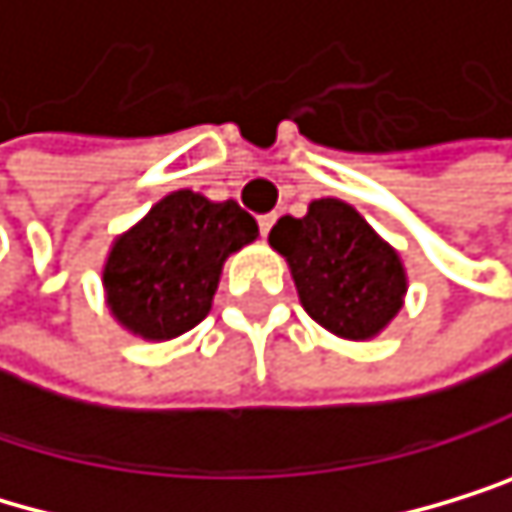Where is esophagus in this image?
I'll return each mask as SVG.
<instances>
[{
	"label": "esophagus",
	"mask_w": 512,
	"mask_h": 512,
	"mask_svg": "<svg viewBox=\"0 0 512 512\" xmlns=\"http://www.w3.org/2000/svg\"><path fill=\"white\" fill-rule=\"evenodd\" d=\"M273 223H277V213H264V217H258V226H261V235H267L273 229Z\"/></svg>",
	"instance_id": "1"
}]
</instances>
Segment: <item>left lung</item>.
I'll use <instances>...</instances> for the list:
<instances>
[{
	"mask_svg": "<svg viewBox=\"0 0 512 512\" xmlns=\"http://www.w3.org/2000/svg\"><path fill=\"white\" fill-rule=\"evenodd\" d=\"M267 242L286 258L308 318L340 340H374L403 311L409 277L400 251L352 204L311 201L305 217H280Z\"/></svg>",
	"mask_w": 512,
	"mask_h": 512,
	"instance_id": "left-lung-1",
	"label": "left lung"
}]
</instances>
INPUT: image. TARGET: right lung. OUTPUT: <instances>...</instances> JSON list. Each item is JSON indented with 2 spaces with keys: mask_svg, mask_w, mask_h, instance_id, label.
<instances>
[{
  "mask_svg": "<svg viewBox=\"0 0 512 512\" xmlns=\"http://www.w3.org/2000/svg\"><path fill=\"white\" fill-rule=\"evenodd\" d=\"M258 235L235 201L169 191L106 251L100 280L112 321L147 343L188 333L210 314L226 258Z\"/></svg>",
  "mask_w": 512,
  "mask_h": 512,
  "instance_id": "add662e5",
  "label": "right lung"
}]
</instances>
